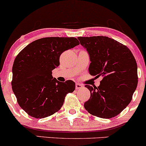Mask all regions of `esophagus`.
<instances>
[{
	"label": "esophagus",
	"instance_id": "34e87169",
	"mask_svg": "<svg viewBox=\"0 0 146 146\" xmlns=\"http://www.w3.org/2000/svg\"><path fill=\"white\" fill-rule=\"evenodd\" d=\"M82 85L80 84L79 83H77L76 84H75V88H76V89H80V88H82Z\"/></svg>",
	"mask_w": 146,
	"mask_h": 146
}]
</instances>
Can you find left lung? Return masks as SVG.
Returning a JSON list of instances; mask_svg holds the SVG:
<instances>
[{
    "mask_svg": "<svg viewBox=\"0 0 146 146\" xmlns=\"http://www.w3.org/2000/svg\"><path fill=\"white\" fill-rule=\"evenodd\" d=\"M90 57L89 73L102 76L100 86L86 85L90 97L84 108L91 115L109 119L131 102L138 83L137 64L130 50L106 36L78 37Z\"/></svg>",
    "mask_w": 146,
    "mask_h": 146,
    "instance_id": "1",
    "label": "left lung"
}]
</instances>
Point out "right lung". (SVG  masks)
I'll use <instances>...</instances> for the list:
<instances>
[{"label":"right lung","instance_id":"obj_1","mask_svg":"<svg viewBox=\"0 0 146 146\" xmlns=\"http://www.w3.org/2000/svg\"><path fill=\"white\" fill-rule=\"evenodd\" d=\"M80 44L77 38L48 37L32 42L15 58L12 90L18 104L30 116L44 118L58 112L75 82L58 81L52 71L60 65L64 51Z\"/></svg>","mask_w":146,"mask_h":146}]
</instances>
